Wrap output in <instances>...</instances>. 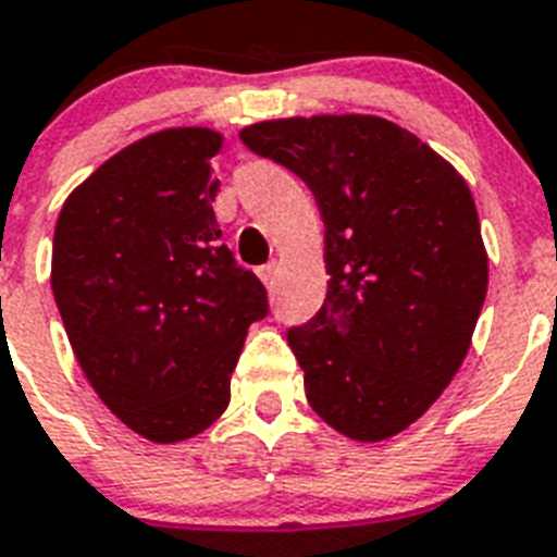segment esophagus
Masks as SVG:
<instances>
[{
  "label": "esophagus",
  "mask_w": 557,
  "mask_h": 557,
  "mask_svg": "<svg viewBox=\"0 0 557 557\" xmlns=\"http://www.w3.org/2000/svg\"><path fill=\"white\" fill-rule=\"evenodd\" d=\"M275 275H278V264H275V261H270V264L259 268V278L264 282V287H268L270 293L275 289Z\"/></svg>",
  "instance_id": "obj_1"
}]
</instances>
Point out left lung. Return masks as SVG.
<instances>
[{
    "instance_id": "left-lung-1",
    "label": "left lung",
    "mask_w": 557,
    "mask_h": 557,
    "mask_svg": "<svg viewBox=\"0 0 557 557\" xmlns=\"http://www.w3.org/2000/svg\"><path fill=\"white\" fill-rule=\"evenodd\" d=\"M238 136L293 170L324 219L327 298L287 333L307 401L347 438H393L453 381L484 307L490 268L470 187L379 116L275 119Z\"/></svg>"
}]
</instances>
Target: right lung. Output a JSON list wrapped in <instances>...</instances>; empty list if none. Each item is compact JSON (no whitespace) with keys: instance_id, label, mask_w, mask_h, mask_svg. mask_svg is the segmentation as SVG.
<instances>
[{"instance_id":"add662e5","label":"right lung","mask_w":557,"mask_h":557,"mask_svg":"<svg viewBox=\"0 0 557 557\" xmlns=\"http://www.w3.org/2000/svg\"><path fill=\"white\" fill-rule=\"evenodd\" d=\"M222 133L170 127L133 141L67 196L50 287L82 372L133 433L193 438L230 404L268 289L238 268L213 201Z\"/></svg>"}]
</instances>
